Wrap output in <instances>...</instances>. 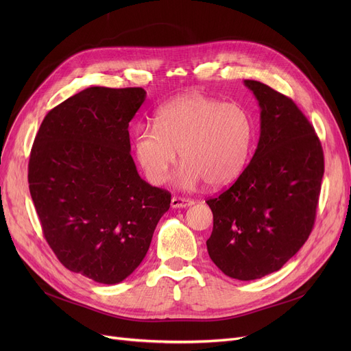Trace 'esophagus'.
<instances>
[{
  "instance_id": "esophagus-1",
  "label": "esophagus",
  "mask_w": 351,
  "mask_h": 351,
  "mask_svg": "<svg viewBox=\"0 0 351 351\" xmlns=\"http://www.w3.org/2000/svg\"><path fill=\"white\" fill-rule=\"evenodd\" d=\"M195 204V202L192 199H185V197H176L173 196L172 200H171V206L172 208H189Z\"/></svg>"
}]
</instances>
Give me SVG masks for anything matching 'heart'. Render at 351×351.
I'll return each instance as SVG.
<instances>
[{
  "mask_svg": "<svg viewBox=\"0 0 351 351\" xmlns=\"http://www.w3.org/2000/svg\"><path fill=\"white\" fill-rule=\"evenodd\" d=\"M253 136V121L245 108L192 92L159 108L154 125L134 129V154L155 185L168 178L179 151V185L193 188L204 180L220 188L245 171Z\"/></svg>",
  "mask_w": 351,
  "mask_h": 351,
  "instance_id": "b5f03b06",
  "label": "heart"
}]
</instances>
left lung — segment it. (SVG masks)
I'll return each mask as SVG.
<instances>
[{"mask_svg":"<svg viewBox=\"0 0 351 351\" xmlns=\"http://www.w3.org/2000/svg\"><path fill=\"white\" fill-rule=\"evenodd\" d=\"M261 106V138L233 185L206 204L212 262L237 280L278 271L315 226L324 155L315 128L289 97L246 80Z\"/></svg>","mask_w":351,"mask_h":351,"instance_id":"8db88e82","label":"left lung"}]
</instances>
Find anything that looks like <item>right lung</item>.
Here are the masks:
<instances>
[{"label": "right lung", "instance_id": "1", "mask_svg": "<svg viewBox=\"0 0 351 351\" xmlns=\"http://www.w3.org/2000/svg\"><path fill=\"white\" fill-rule=\"evenodd\" d=\"M142 88L90 86L51 109L35 136L29 193L45 241L71 271L104 285L143 261L171 193L145 182L128 126Z\"/></svg>", "mask_w": 351, "mask_h": 351}]
</instances>
